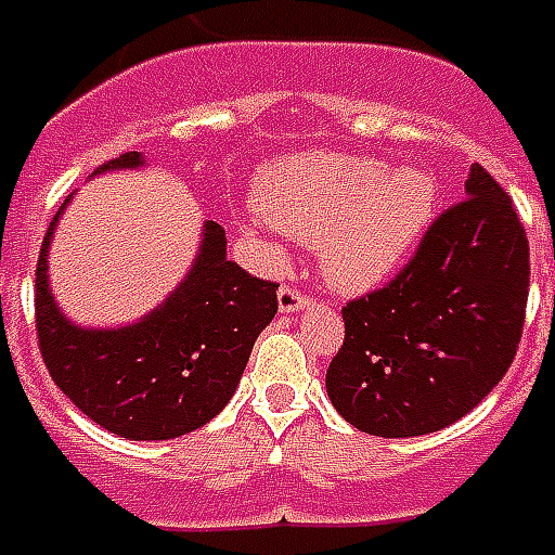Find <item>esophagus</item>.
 Instances as JSON below:
<instances>
[{
	"mask_svg": "<svg viewBox=\"0 0 555 555\" xmlns=\"http://www.w3.org/2000/svg\"><path fill=\"white\" fill-rule=\"evenodd\" d=\"M276 299H279V311H282V314H294V311H302L306 306H309V297H302V294L294 288H279Z\"/></svg>",
	"mask_w": 555,
	"mask_h": 555,
	"instance_id": "obj_1",
	"label": "esophagus"
}]
</instances>
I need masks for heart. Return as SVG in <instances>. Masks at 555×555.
Segmentation results:
<instances>
[{
    "mask_svg": "<svg viewBox=\"0 0 555 555\" xmlns=\"http://www.w3.org/2000/svg\"><path fill=\"white\" fill-rule=\"evenodd\" d=\"M267 220L249 235L285 232L318 246L320 270L335 288L367 291L391 276L435 217L433 176L421 167L356 155H306L279 167L258 194Z\"/></svg>",
    "mask_w": 555,
    "mask_h": 555,
    "instance_id": "obj_1",
    "label": "heart"
}]
</instances>
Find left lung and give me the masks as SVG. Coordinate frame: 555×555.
<instances>
[{
  "label": "left lung",
  "mask_w": 555,
  "mask_h": 555,
  "mask_svg": "<svg viewBox=\"0 0 555 555\" xmlns=\"http://www.w3.org/2000/svg\"><path fill=\"white\" fill-rule=\"evenodd\" d=\"M529 294V244L512 199L479 164L400 276L344 309L326 371L335 412L379 438L462 421L515 359Z\"/></svg>",
  "instance_id": "left-lung-1"
}]
</instances>
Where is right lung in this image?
<instances>
[{"label": "right lung", "mask_w": 555, "mask_h": 555, "mask_svg": "<svg viewBox=\"0 0 555 555\" xmlns=\"http://www.w3.org/2000/svg\"><path fill=\"white\" fill-rule=\"evenodd\" d=\"M146 164L143 152H126L93 176ZM73 196L52 217L37 261V338L49 376L81 414L120 438L194 433L232 400L253 344L276 318L279 285L229 261L225 232L203 220L194 261L155 309L120 326H81L61 311L49 282L52 237Z\"/></svg>", "instance_id": "add662e5"}]
</instances>
